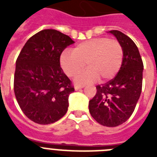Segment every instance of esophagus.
I'll return each instance as SVG.
<instances>
[{
	"label": "esophagus",
	"instance_id": "obj_1",
	"mask_svg": "<svg viewBox=\"0 0 157 157\" xmlns=\"http://www.w3.org/2000/svg\"><path fill=\"white\" fill-rule=\"evenodd\" d=\"M84 88V86H75V90H80V89H82Z\"/></svg>",
	"mask_w": 157,
	"mask_h": 157
}]
</instances>
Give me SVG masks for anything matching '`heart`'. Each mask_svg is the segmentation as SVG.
<instances>
[{"instance_id":"heart-1","label":"heart","mask_w":157,"mask_h":157,"mask_svg":"<svg viewBox=\"0 0 157 157\" xmlns=\"http://www.w3.org/2000/svg\"><path fill=\"white\" fill-rule=\"evenodd\" d=\"M124 60V48L118 40L107 37L94 38L79 43L72 52L62 53L59 63L69 77L78 75L86 67L88 70L77 76L78 83L107 81L114 78Z\"/></svg>"}]
</instances>
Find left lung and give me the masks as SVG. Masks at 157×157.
Listing matches in <instances>:
<instances>
[{"mask_svg":"<svg viewBox=\"0 0 157 157\" xmlns=\"http://www.w3.org/2000/svg\"><path fill=\"white\" fill-rule=\"evenodd\" d=\"M110 33L123 45V63L114 78L96 86L89 109L98 123L116 127L126 121L135 109L142 91L144 63L137 45L128 36L117 30Z\"/></svg>","mask_w":157,"mask_h":157,"instance_id":"1","label":"left lung"}]
</instances>
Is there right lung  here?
<instances>
[{
    "label": "right lung",
    "instance_id": "right-lung-1",
    "mask_svg": "<svg viewBox=\"0 0 157 157\" xmlns=\"http://www.w3.org/2000/svg\"><path fill=\"white\" fill-rule=\"evenodd\" d=\"M73 43L59 31L45 29L29 38L19 53L13 90L21 110L35 123L52 124L66 114L74 87L59 59Z\"/></svg>",
    "mask_w": 157,
    "mask_h": 157
}]
</instances>
